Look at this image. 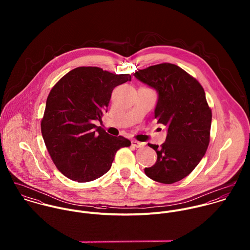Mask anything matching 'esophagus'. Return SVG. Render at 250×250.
Returning a JSON list of instances; mask_svg holds the SVG:
<instances>
[{"instance_id": "esophagus-1", "label": "esophagus", "mask_w": 250, "mask_h": 250, "mask_svg": "<svg viewBox=\"0 0 250 250\" xmlns=\"http://www.w3.org/2000/svg\"><path fill=\"white\" fill-rule=\"evenodd\" d=\"M132 145L134 147H137V148H143V146L145 145L143 143H140V142H137V141H132Z\"/></svg>"}]
</instances>
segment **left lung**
<instances>
[{
    "label": "left lung",
    "instance_id": "8db88e82",
    "mask_svg": "<svg viewBox=\"0 0 250 250\" xmlns=\"http://www.w3.org/2000/svg\"><path fill=\"white\" fill-rule=\"evenodd\" d=\"M134 76L159 93L157 122L167 127L166 143L148 144L157 162L144 169L149 178L173 184L187 177L204 157L210 143L212 109L200 83L175 64L165 62Z\"/></svg>",
    "mask_w": 250,
    "mask_h": 250
}]
</instances>
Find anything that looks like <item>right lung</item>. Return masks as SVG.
Returning <instances> with one entry per match:
<instances>
[{"label":"right lung","mask_w":250,"mask_h":250,"mask_svg":"<svg viewBox=\"0 0 250 250\" xmlns=\"http://www.w3.org/2000/svg\"><path fill=\"white\" fill-rule=\"evenodd\" d=\"M131 81L130 74H113L96 66H81L64 75L51 89L41 133L57 168L79 183L107 172L114 156L131 142L113 137L94 124L102 120L115 86Z\"/></svg>","instance_id":"right-lung-1"}]
</instances>
